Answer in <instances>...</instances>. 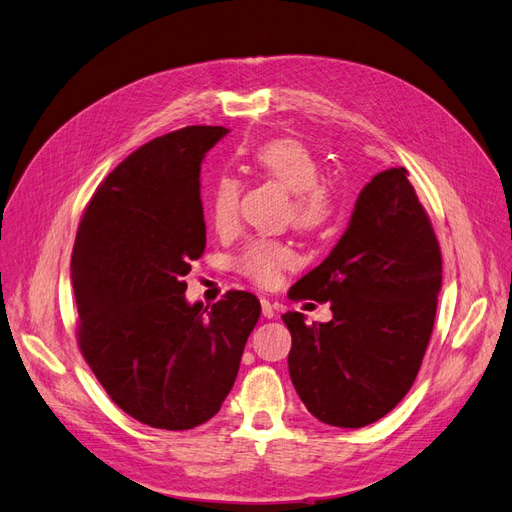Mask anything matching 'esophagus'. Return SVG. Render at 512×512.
Segmentation results:
<instances>
[{
    "label": "esophagus",
    "mask_w": 512,
    "mask_h": 512,
    "mask_svg": "<svg viewBox=\"0 0 512 512\" xmlns=\"http://www.w3.org/2000/svg\"><path fill=\"white\" fill-rule=\"evenodd\" d=\"M260 305H262V316H265V318H273L275 316V305L269 299L262 297Z\"/></svg>",
    "instance_id": "esophagus-1"
}]
</instances>
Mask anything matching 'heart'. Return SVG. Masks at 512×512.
Here are the masks:
<instances>
[{"mask_svg": "<svg viewBox=\"0 0 512 512\" xmlns=\"http://www.w3.org/2000/svg\"><path fill=\"white\" fill-rule=\"evenodd\" d=\"M252 164L262 175L277 181L292 196V222L303 230L327 224L333 213V194L320 183V164L303 143L294 138H271L252 153ZM239 181L230 175L213 179L207 196L211 226L226 235L237 224ZM294 252L277 241H254L237 258V269L256 284H273L280 271L292 265Z\"/></svg>", "mask_w": 512, "mask_h": 512, "instance_id": "heart-1", "label": "heart"}]
</instances>
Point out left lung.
<instances>
[{"label": "left lung", "mask_w": 512, "mask_h": 512, "mask_svg": "<svg viewBox=\"0 0 512 512\" xmlns=\"http://www.w3.org/2000/svg\"><path fill=\"white\" fill-rule=\"evenodd\" d=\"M442 288L436 232L406 168L382 170L361 190L348 228L290 299L329 301L333 318L292 335L290 380L318 421L359 429L389 414L421 369Z\"/></svg>", "instance_id": "obj_1"}]
</instances>
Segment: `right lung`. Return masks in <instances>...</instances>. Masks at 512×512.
<instances>
[{
  "label": "right lung",
  "mask_w": 512,
  "mask_h": 512,
  "mask_svg": "<svg viewBox=\"0 0 512 512\" xmlns=\"http://www.w3.org/2000/svg\"><path fill=\"white\" fill-rule=\"evenodd\" d=\"M188 126L138 147L91 198L76 232L79 346L104 391L136 421L183 431L218 414L260 318L252 292L211 309L185 301L205 252L200 162L226 136Z\"/></svg>",
  "instance_id": "add662e5"
}]
</instances>
